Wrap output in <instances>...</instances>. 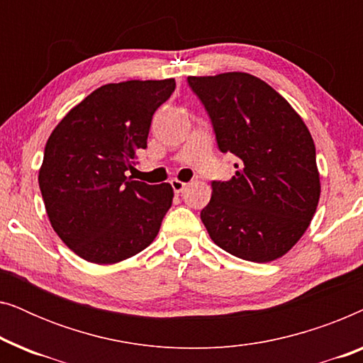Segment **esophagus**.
Listing matches in <instances>:
<instances>
[{
  "instance_id": "34e87169",
  "label": "esophagus",
  "mask_w": 363,
  "mask_h": 363,
  "mask_svg": "<svg viewBox=\"0 0 363 363\" xmlns=\"http://www.w3.org/2000/svg\"><path fill=\"white\" fill-rule=\"evenodd\" d=\"M172 188L175 193H182L186 188V183L182 180H172Z\"/></svg>"
}]
</instances>
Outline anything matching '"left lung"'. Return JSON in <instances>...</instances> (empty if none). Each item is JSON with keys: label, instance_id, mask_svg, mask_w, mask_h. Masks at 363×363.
<instances>
[{"label": "left lung", "instance_id": "left-lung-1", "mask_svg": "<svg viewBox=\"0 0 363 363\" xmlns=\"http://www.w3.org/2000/svg\"><path fill=\"white\" fill-rule=\"evenodd\" d=\"M235 177L211 183L200 216L215 245L252 262L284 256L311 225L320 196L315 145L291 104L246 72L188 77Z\"/></svg>", "mask_w": 363, "mask_h": 363}]
</instances>
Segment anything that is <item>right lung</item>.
Segmentation results:
<instances>
[{
  "label": "right lung",
  "instance_id": "right-lung-1",
  "mask_svg": "<svg viewBox=\"0 0 363 363\" xmlns=\"http://www.w3.org/2000/svg\"><path fill=\"white\" fill-rule=\"evenodd\" d=\"M175 79L106 84L72 107L44 148L39 188L62 242L96 264H116L152 245L170 210V183L125 175L147 148L152 117Z\"/></svg>",
  "mask_w": 363,
  "mask_h": 363
}]
</instances>
